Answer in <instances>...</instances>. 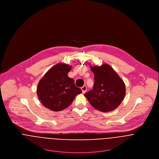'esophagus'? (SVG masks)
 <instances>
[{
	"instance_id": "esophagus-1",
	"label": "esophagus",
	"mask_w": 159,
	"mask_h": 159,
	"mask_svg": "<svg viewBox=\"0 0 159 159\" xmlns=\"http://www.w3.org/2000/svg\"><path fill=\"white\" fill-rule=\"evenodd\" d=\"M81 90H82L83 93H85L87 90L86 86H83L82 87H81Z\"/></svg>"
}]
</instances>
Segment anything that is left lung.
Returning <instances> with one entry per match:
<instances>
[{
    "mask_svg": "<svg viewBox=\"0 0 159 159\" xmlns=\"http://www.w3.org/2000/svg\"><path fill=\"white\" fill-rule=\"evenodd\" d=\"M94 74L93 89L84 96L90 104L102 112L115 110L123 100L126 86L123 81L108 64L90 66Z\"/></svg>",
    "mask_w": 159,
    "mask_h": 159,
    "instance_id": "8db88e82",
    "label": "left lung"
}]
</instances>
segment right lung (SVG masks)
Instances as JSON below:
<instances>
[{"mask_svg": "<svg viewBox=\"0 0 159 159\" xmlns=\"http://www.w3.org/2000/svg\"><path fill=\"white\" fill-rule=\"evenodd\" d=\"M72 67L59 63L46 73L39 81L37 95L44 107L52 111H61L69 107L75 97L82 93L68 76Z\"/></svg>", "mask_w": 159, "mask_h": 159, "instance_id": "1", "label": "right lung"}]
</instances>
